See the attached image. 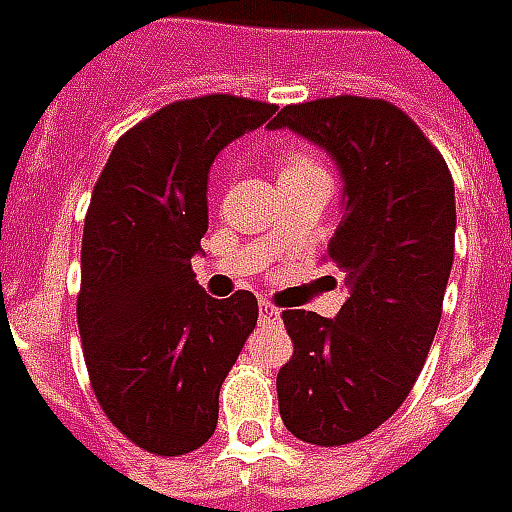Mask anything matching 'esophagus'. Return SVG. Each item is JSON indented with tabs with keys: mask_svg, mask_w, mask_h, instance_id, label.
Wrapping results in <instances>:
<instances>
[{
	"mask_svg": "<svg viewBox=\"0 0 512 512\" xmlns=\"http://www.w3.org/2000/svg\"><path fill=\"white\" fill-rule=\"evenodd\" d=\"M259 320H262V325L278 322L281 320V311H278L270 300H259Z\"/></svg>",
	"mask_w": 512,
	"mask_h": 512,
	"instance_id": "obj_1",
	"label": "esophagus"
}]
</instances>
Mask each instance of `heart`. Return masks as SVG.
<instances>
[{
  "label": "heart",
  "instance_id": "obj_1",
  "mask_svg": "<svg viewBox=\"0 0 512 512\" xmlns=\"http://www.w3.org/2000/svg\"><path fill=\"white\" fill-rule=\"evenodd\" d=\"M314 173H325L317 159L311 157L303 148H284L278 154V176L281 179H292V176H314Z\"/></svg>",
  "mask_w": 512,
  "mask_h": 512
}]
</instances>
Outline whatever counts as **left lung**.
Returning a JSON list of instances; mask_svg holds the SVG:
<instances>
[{"label":"left lung","instance_id":"obj_1","mask_svg":"<svg viewBox=\"0 0 512 512\" xmlns=\"http://www.w3.org/2000/svg\"><path fill=\"white\" fill-rule=\"evenodd\" d=\"M270 129L325 148L344 181L328 259L350 297L333 320L286 308L295 353L275 380L286 430L342 447L378 430L422 372L455 256V184L422 129L383 99L289 104Z\"/></svg>","mask_w":512,"mask_h":512}]
</instances>
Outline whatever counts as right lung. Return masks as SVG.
<instances>
[{"instance_id": "add662e5", "label": "right lung", "mask_w": 512, "mask_h": 512, "mask_svg": "<svg viewBox=\"0 0 512 512\" xmlns=\"http://www.w3.org/2000/svg\"><path fill=\"white\" fill-rule=\"evenodd\" d=\"M275 110L228 93L173 101L123 134L93 187L76 297L90 386L123 436L162 458L212 438L220 386L256 328V295L215 300L190 262L212 162Z\"/></svg>"}]
</instances>
